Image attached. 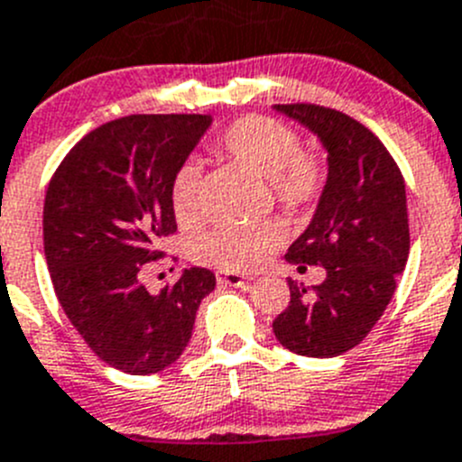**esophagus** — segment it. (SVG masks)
I'll list each match as a JSON object with an SVG mask.
<instances>
[{
	"label": "esophagus",
	"instance_id": "1",
	"mask_svg": "<svg viewBox=\"0 0 462 462\" xmlns=\"http://www.w3.org/2000/svg\"><path fill=\"white\" fill-rule=\"evenodd\" d=\"M217 282L221 284V287H244V284L248 282V278L239 273H227V271H221V273H217Z\"/></svg>",
	"mask_w": 462,
	"mask_h": 462
}]
</instances>
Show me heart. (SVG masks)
<instances>
[{"mask_svg":"<svg viewBox=\"0 0 462 462\" xmlns=\"http://www.w3.org/2000/svg\"><path fill=\"white\" fill-rule=\"evenodd\" d=\"M223 157L264 178L273 200L287 214L308 211L321 200L328 184V166L319 154L305 152L299 134L266 116H245L223 129L214 141ZM171 207L180 226L200 221V168L182 163L171 182ZM282 241L273 223L221 226L198 236L191 255L198 264L227 273L260 269Z\"/></svg>","mask_w":462,"mask_h":462,"instance_id":"heart-1","label":"heart"}]
</instances>
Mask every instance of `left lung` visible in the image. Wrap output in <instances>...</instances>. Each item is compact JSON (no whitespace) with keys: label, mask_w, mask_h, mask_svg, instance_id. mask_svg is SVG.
<instances>
[{"label":"left lung","mask_w":462,"mask_h":462,"mask_svg":"<svg viewBox=\"0 0 462 462\" xmlns=\"http://www.w3.org/2000/svg\"><path fill=\"white\" fill-rule=\"evenodd\" d=\"M312 129L328 150V184L308 230L290 245V264H321L326 280L308 291L290 282V305L275 317L284 348L335 357L367 337L385 312L411 251L406 184L376 134L328 106L275 105Z\"/></svg>","instance_id":"left-lung-1"}]
</instances>
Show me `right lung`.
<instances>
[{"mask_svg": "<svg viewBox=\"0 0 462 462\" xmlns=\"http://www.w3.org/2000/svg\"><path fill=\"white\" fill-rule=\"evenodd\" d=\"M209 123L200 114L111 120L63 157L47 187L42 244L56 299L90 351L132 376L182 356L198 305L217 287L198 266L159 294L141 282L163 257L157 241L178 230L171 182Z\"/></svg>", "mask_w": 462, "mask_h": 462, "instance_id": "obj_1", "label": "right lung"}]
</instances>
